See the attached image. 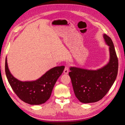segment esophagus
<instances>
[{
	"mask_svg": "<svg viewBox=\"0 0 125 125\" xmlns=\"http://www.w3.org/2000/svg\"><path fill=\"white\" fill-rule=\"evenodd\" d=\"M63 72H64L65 74H68V72H69V67H68V66H67H67L65 67L64 70V71H63Z\"/></svg>",
	"mask_w": 125,
	"mask_h": 125,
	"instance_id": "1",
	"label": "esophagus"
}]
</instances>
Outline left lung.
Listing matches in <instances>:
<instances>
[{
    "mask_svg": "<svg viewBox=\"0 0 125 125\" xmlns=\"http://www.w3.org/2000/svg\"><path fill=\"white\" fill-rule=\"evenodd\" d=\"M104 40L109 45L110 62L98 70H87L71 67L69 72L73 91L81 102L87 104L98 101L108 92L118 72V58L112 39L106 34Z\"/></svg>",
    "mask_w": 125,
    "mask_h": 125,
    "instance_id": "8db88e82",
    "label": "left lung"
}]
</instances>
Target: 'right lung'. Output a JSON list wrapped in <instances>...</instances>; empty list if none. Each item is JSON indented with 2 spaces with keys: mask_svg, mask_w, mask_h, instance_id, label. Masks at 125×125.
Masks as SVG:
<instances>
[{
  "mask_svg": "<svg viewBox=\"0 0 125 125\" xmlns=\"http://www.w3.org/2000/svg\"><path fill=\"white\" fill-rule=\"evenodd\" d=\"M7 61L6 58L5 74L11 88L21 101L30 104H41L48 100L57 79L64 69L63 66L55 67L38 80L31 82H21L14 78L10 73Z\"/></svg>",
  "mask_w": 125,
  "mask_h": 125,
  "instance_id": "1",
  "label": "right lung"
}]
</instances>
